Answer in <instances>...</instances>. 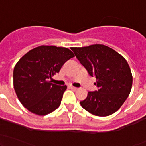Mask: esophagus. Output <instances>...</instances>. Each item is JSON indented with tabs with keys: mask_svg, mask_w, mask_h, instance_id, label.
Listing matches in <instances>:
<instances>
[{
	"mask_svg": "<svg viewBox=\"0 0 146 146\" xmlns=\"http://www.w3.org/2000/svg\"><path fill=\"white\" fill-rule=\"evenodd\" d=\"M70 88H71L72 90H75L78 89V88H76V87H74V86H72V85H70Z\"/></svg>",
	"mask_w": 146,
	"mask_h": 146,
	"instance_id": "obj_1",
	"label": "esophagus"
}]
</instances>
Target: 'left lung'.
<instances>
[{
    "instance_id": "left-lung-1",
    "label": "left lung",
    "mask_w": 146,
    "mask_h": 146,
    "mask_svg": "<svg viewBox=\"0 0 146 146\" xmlns=\"http://www.w3.org/2000/svg\"><path fill=\"white\" fill-rule=\"evenodd\" d=\"M89 75L95 77L98 90L88 92L80 105L99 117L114 114L127 99L131 90V71L127 61L112 48L102 44L71 48Z\"/></svg>"
}]
</instances>
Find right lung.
<instances>
[{
	"instance_id": "right-lung-1",
	"label": "right lung",
	"mask_w": 146,
	"mask_h": 146,
	"mask_svg": "<svg viewBox=\"0 0 146 146\" xmlns=\"http://www.w3.org/2000/svg\"><path fill=\"white\" fill-rule=\"evenodd\" d=\"M73 56L68 48L54 46H40L25 54L13 70L14 89L22 104L40 116L56 110L67 86L53 84L48 79Z\"/></svg>"
}]
</instances>
